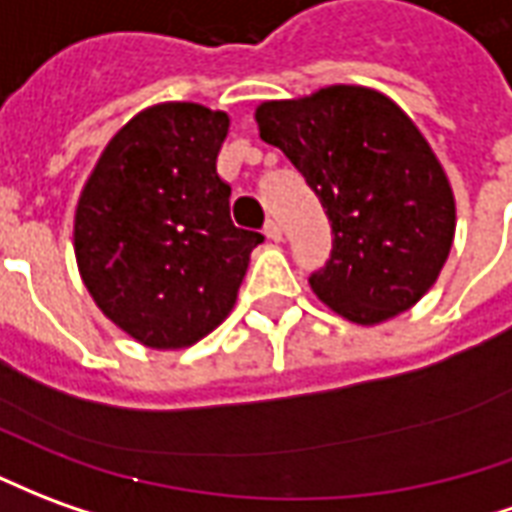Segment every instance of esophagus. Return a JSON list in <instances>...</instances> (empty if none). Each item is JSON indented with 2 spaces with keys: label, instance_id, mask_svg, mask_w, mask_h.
Listing matches in <instances>:
<instances>
[{
  "label": "esophagus",
  "instance_id": "esophagus-1",
  "mask_svg": "<svg viewBox=\"0 0 512 512\" xmlns=\"http://www.w3.org/2000/svg\"><path fill=\"white\" fill-rule=\"evenodd\" d=\"M263 232H266L271 241H282V224H280V221L268 219L266 227H263Z\"/></svg>",
  "mask_w": 512,
  "mask_h": 512
}]
</instances>
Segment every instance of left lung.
I'll list each match as a JSON object with an SVG mask.
<instances>
[{"mask_svg": "<svg viewBox=\"0 0 512 512\" xmlns=\"http://www.w3.org/2000/svg\"><path fill=\"white\" fill-rule=\"evenodd\" d=\"M255 119L260 138L302 171L332 224L330 260L310 274L318 299L357 324L416 305L455 238V196L416 124L360 85L263 102Z\"/></svg>", "mask_w": 512, "mask_h": 512, "instance_id": "1", "label": "left lung"}]
</instances>
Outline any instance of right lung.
<instances>
[{
  "label": "right lung",
  "instance_id": "right-lung-1",
  "mask_svg": "<svg viewBox=\"0 0 512 512\" xmlns=\"http://www.w3.org/2000/svg\"><path fill=\"white\" fill-rule=\"evenodd\" d=\"M230 130L221 110L155 105L127 121L85 182L74 252L113 324L152 349H180L219 327L263 235L235 227L216 171Z\"/></svg>",
  "mask_w": 512,
  "mask_h": 512
}]
</instances>
